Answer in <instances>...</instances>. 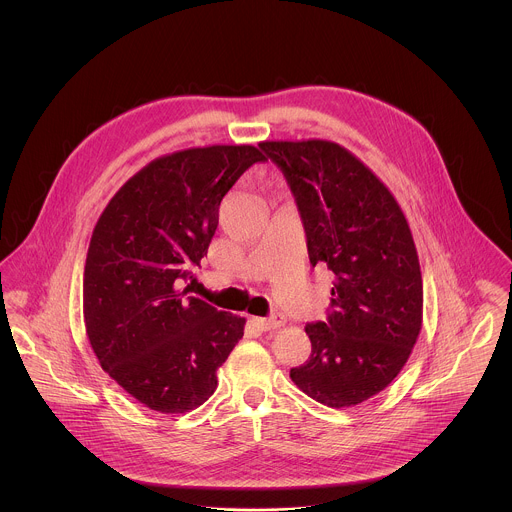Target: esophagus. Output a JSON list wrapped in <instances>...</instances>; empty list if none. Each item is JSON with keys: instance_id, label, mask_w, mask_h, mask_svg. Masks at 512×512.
I'll return each mask as SVG.
<instances>
[{"instance_id": "34e87169", "label": "esophagus", "mask_w": 512, "mask_h": 512, "mask_svg": "<svg viewBox=\"0 0 512 512\" xmlns=\"http://www.w3.org/2000/svg\"><path fill=\"white\" fill-rule=\"evenodd\" d=\"M252 321H254V325H256L258 329H262V331H272V329L284 327L286 317H284L282 313H274V315H270V317H266V319L256 317V319H252Z\"/></svg>"}]
</instances>
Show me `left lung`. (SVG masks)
<instances>
[{
  "mask_svg": "<svg viewBox=\"0 0 512 512\" xmlns=\"http://www.w3.org/2000/svg\"><path fill=\"white\" fill-rule=\"evenodd\" d=\"M260 147L292 187L311 266L335 274L329 317L305 325L311 355L290 378L323 406H357L398 376L422 329L424 286L410 224L349 149L329 140Z\"/></svg>",
  "mask_w": 512,
  "mask_h": 512,
  "instance_id": "left-lung-1",
  "label": "left lung"
}]
</instances>
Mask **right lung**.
I'll list each match as a JSON object with an SVG mask.
<instances>
[{
	"mask_svg": "<svg viewBox=\"0 0 512 512\" xmlns=\"http://www.w3.org/2000/svg\"><path fill=\"white\" fill-rule=\"evenodd\" d=\"M266 155L189 147L149 161L110 199L86 254L82 311L100 366L140 404L185 414L217 390L244 317L181 290L219 226L222 197Z\"/></svg>",
	"mask_w": 512,
	"mask_h": 512,
	"instance_id": "obj_1",
	"label": "right lung"
}]
</instances>
